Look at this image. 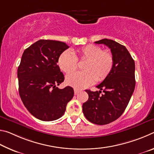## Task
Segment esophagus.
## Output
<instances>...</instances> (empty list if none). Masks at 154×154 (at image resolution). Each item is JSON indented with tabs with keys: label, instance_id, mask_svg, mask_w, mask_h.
<instances>
[{
	"label": "esophagus",
	"instance_id": "34e87169",
	"mask_svg": "<svg viewBox=\"0 0 154 154\" xmlns=\"http://www.w3.org/2000/svg\"><path fill=\"white\" fill-rule=\"evenodd\" d=\"M80 92V90H78V89H76V88H75L74 89V93H75V94L76 95L77 94H78Z\"/></svg>",
	"mask_w": 154,
	"mask_h": 154
}]
</instances>
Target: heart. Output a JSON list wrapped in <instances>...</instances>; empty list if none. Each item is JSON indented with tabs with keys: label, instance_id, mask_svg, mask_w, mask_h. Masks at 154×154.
<instances>
[{
	"label": "heart",
	"instance_id": "obj_1",
	"mask_svg": "<svg viewBox=\"0 0 154 154\" xmlns=\"http://www.w3.org/2000/svg\"><path fill=\"white\" fill-rule=\"evenodd\" d=\"M62 53L58 59V64L65 73H71L77 68V61H85L83 72H76L67 75L66 83L77 89H83L96 82L105 80L110 74L114 65L113 54L103 50L100 46L87 45L72 52Z\"/></svg>",
	"mask_w": 154,
	"mask_h": 154
}]
</instances>
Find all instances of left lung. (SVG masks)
Instances as JSON below:
<instances>
[{"instance_id": "obj_1", "label": "left lung", "mask_w": 154, "mask_h": 154, "mask_svg": "<svg viewBox=\"0 0 154 154\" xmlns=\"http://www.w3.org/2000/svg\"><path fill=\"white\" fill-rule=\"evenodd\" d=\"M94 43L111 49L114 65L109 76L96 86L99 92L85 90L89 98L83 104V113L92 123L105 125L118 119L129 103L136 83L135 64L126 47L116 41L103 38ZM101 90L104 92L102 95Z\"/></svg>"}]
</instances>
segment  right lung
I'll list each match as a JSON object with an SVG mask.
<instances>
[{"mask_svg": "<svg viewBox=\"0 0 154 154\" xmlns=\"http://www.w3.org/2000/svg\"><path fill=\"white\" fill-rule=\"evenodd\" d=\"M69 48L61 41L41 39L22 54L17 69L19 94L28 111L40 120L61 118L74 96L71 87H56L64 80L57 64L58 57Z\"/></svg>", "mask_w": 154, "mask_h": 154, "instance_id": "obj_1", "label": "right lung"}]
</instances>
